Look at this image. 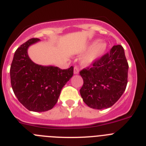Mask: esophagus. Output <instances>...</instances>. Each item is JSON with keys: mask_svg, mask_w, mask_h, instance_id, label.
I'll use <instances>...</instances> for the list:
<instances>
[{"mask_svg": "<svg viewBox=\"0 0 146 146\" xmlns=\"http://www.w3.org/2000/svg\"><path fill=\"white\" fill-rule=\"evenodd\" d=\"M79 73V68L78 66L74 67V74H78Z\"/></svg>", "mask_w": 146, "mask_h": 146, "instance_id": "34e87169", "label": "esophagus"}]
</instances>
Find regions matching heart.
<instances>
[{"instance_id":"b5f03b06","label":"heart","mask_w":146,"mask_h":146,"mask_svg":"<svg viewBox=\"0 0 146 146\" xmlns=\"http://www.w3.org/2000/svg\"><path fill=\"white\" fill-rule=\"evenodd\" d=\"M90 49L82 60V63L84 65H90L98 61L106 52L107 44L105 42L95 40L90 46Z\"/></svg>"}]
</instances>
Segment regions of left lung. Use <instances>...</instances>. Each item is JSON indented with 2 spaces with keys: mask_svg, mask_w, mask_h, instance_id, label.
<instances>
[{
  "mask_svg": "<svg viewBox=\"0 0 146 146\" xmlns=\"http://www.w3.org/2000/svg\"><path fill=\"white\" fill-rule=\"evenodd\" d=\"M128 68L124 48L116 45L92 65L81 70L84 84L80 94L84 102L98 110L111 107L125 91Z\"/></svg>",
  "mask_w": 146,
  "mask_h": 146,
  "instance_id": "obj_1",
  "label": "left lung"
}]
</instances>
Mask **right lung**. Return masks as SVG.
Wrapping results in <instances>:
<instances>
[{
    "label": "right lung",
    "instance_id": "obj_1",
    "mask_svg": "<svg viewBox=\"0 0 146 146\" xmlns=\"http://www.w3.org/2000/svg\"><path fill=\"white\" fill-rule=\"evenodd\" d=\"M38 40L29 39L16 50L10 77L18 100L29 111L44 112L56 105L62 89L73 76V67L62 70L34 63L27 54V48Z\"/></svg>",
    "mask_w": 146,
    "mask_h": 146
}]
</instances>
